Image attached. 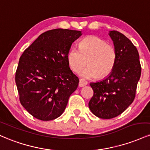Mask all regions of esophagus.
<instances>
[{"label":"esophagus","instance_id":"34e87169","mask_svg":"<svg viewBox=\"0 0 150 150\" xmlns=\"http://www.w3.org/2000/svg\"><path fill=\"white\" fill-rule=\"evenodd\" d=\"M88 84V82L84 79H80L79 80V87H83L85 86H86Z\"/></svg>","mask_w":150,"mask_h":150}]
</instances>
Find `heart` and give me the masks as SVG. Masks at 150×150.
Wrapping results in <instances>:
<instances>
[{"label":"heart","mask_w":150,"mask_h":150,"mask_svg":"<svg viewBox=\"0 0 150 150\" xmlns=\"http://www.w3.org/2000/svg\"><path fill=\"white\" fill-rule=\"evenodd\" d=\"M116 58L115 50L103 39L94 35L86 37L79 44V50L72 47L67 54V60L74 71L79 72L84 79L104 78L111 73Z\"/></svg>","instance_id":"obj_1"}]
</instances>
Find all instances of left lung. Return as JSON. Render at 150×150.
<instances>
[{
    "label": "left lung",
    "instance_id": "1",
    "mask_svg": "<svg viewBox=\"0 0 150 150\" xmlns=\"http://www.w3.org/2000/svg\"><path fill=\"white\" fill-rule=\"evenodd\" d=\"M108 35L115 50V65L105 79L90 83L93 96L88 103L93 115L103 119L115 117L129 106L141 76L139 53L132 42L115 30Z\"/></svg>",
    "mask_w": 150,
    "mask_h": 150
}]
</instances>
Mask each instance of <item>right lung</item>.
Instances as JSON below:
<instances>
[{"label":"right lung","mask_w":150,"mask_h":150,"mask_svg":"<svg viewBox=\"0 0 150 150\" xmlns=\"http://www.w3.org/2000/svg\"><path fill=\"white\" fill-rule=\"evenodd\" d=\"M81 31L54 29L40 35L21 55L16 83L22 105L39 120H54L63 113L79 85L67 54Z\"/></svg>","instance_id":"1"}]
</instances>
